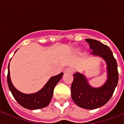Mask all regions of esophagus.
I'll use <instances>...</instances> for the list:
<instances>
[{
    "label": "esophagus",
    "mask_w": 124,
    "mask_h": 124,
    "mask_svg": "<svg viewBox=\"0 0 124 124\" xmlns=\"http://www.w3.org/2000/svg\"><path fill=\"white\" fill-rule=\"evenodd\" d=\"M74 71V70L71 68H67L64 70V72H70V73H72V72Z\"/></svg>",
    "instance_id": "1"
}]
</instances>
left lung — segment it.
Instances as JSON below:
<instances>
[{
    "label": "left lung",
    "instance_id": "obj_1",
    "mask_svg": "<svg viewBox=\"0 0 124 124\" xmlns=\"http://www.w3.org/2000/svg\"><path fill=\"white\" fill-rule=\"evenodd\" d=\"M86 41L93 50L91 54L101 57L106 62L107 79L104 85L96 88L89 85L85 76L74 73L71 87V97L77 106L84 109H94L102 107L110 100L117 85L119 73L117 61L109 46L91 38H87Z\"/></svg>",
    "mask_w": 124,
    "mask_h": 124
}]
</instances>
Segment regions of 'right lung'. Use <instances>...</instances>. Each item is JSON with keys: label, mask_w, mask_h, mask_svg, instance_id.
<instances>
[{"label": "right lung", "mask_w": 124, "mask_h": 124, "mask_svg": "<svg viewBox=\"0 0 124 124\" xmlns=\"http://www.w3.org/2000/svg\"><path fill=\"white\" fill-rule=\"evenodd\" d=\"M63 75V73H61L58 75L51 77L44 87L37 93L33 94H24L17 90L12 83L8 64L7 83L13 96L20 106L26 109L35 110L42 109L48 106L53 97L54 87L60 81Z\"/></svg>", "instance_id": "1"}]
</instances>
